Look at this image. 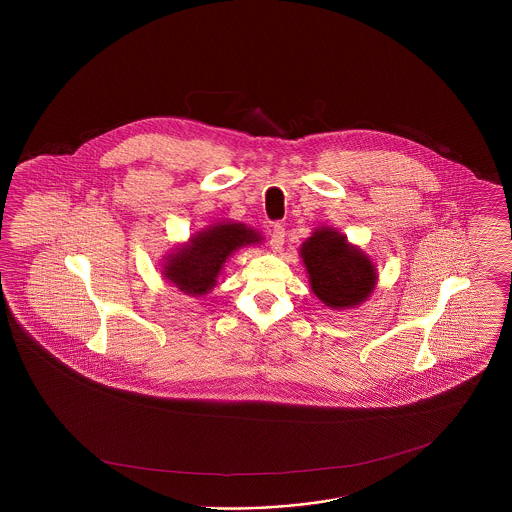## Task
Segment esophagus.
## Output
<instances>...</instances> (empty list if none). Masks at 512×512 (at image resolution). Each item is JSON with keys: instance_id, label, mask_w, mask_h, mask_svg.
<instances>
[{"instance_id": "1", "label": "esophagus", "mask_w": 512, "mask_h": 512, "mask_svg": "<svg viewBox=\"0 0 512 512\" xmlns=\"http://www.w3.org/2000/svg\"><path fill=\"white\" fill-rule=\"evenodd\" d=\"M283 242H285V227L278 223V225H274V229L270 233V248L278 253L283 249Z\"/></svg>"}]
</instances>
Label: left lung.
Wrapping results in <instances>:
<instances>
[{
  "instance_id": "1",
  "label": "left lung",
  "mask_w": 512,
  "mask_h": 512,
  "mask_svg": "<svg viewBox=\"0 0 512 512\" xmlns=\"http://www.w3.org/2000/svg\"><path fill=\"white\" fill-rule=\"evenodd\" d=\"M300 257L310 274L311 291L328 308L360 306L375 289L377 272L372 259L334 229H315L302 244Z\"/></svg>"
}]
</instances>
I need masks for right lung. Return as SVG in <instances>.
I'll return each instance as SVG.
<instances>
[{
	"instance_id": "right-lung-1",
	"label": "right lung",
	"mask_w": 512,
	"mask_h": 512,
	"mask_svg": "<svg viewBox=\"0 0 512 512\" xmlns=\"http://www.w3.org/2000/svg\"><path fill=\"white\" fill-rule=\"evenodd\" d=\"M263 236L244 223H217L174 249L163 264V278L189 296H202L216 287L217 276L236 249L259 244Z\"/></svg>"
}]
</instances>
